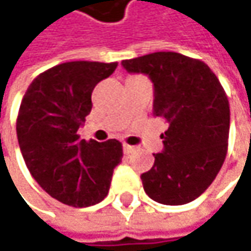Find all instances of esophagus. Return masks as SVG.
Returning a JSON list of instances; mask_svg holds the SVG:
<instances>
[{
    "label": "esophagus",
    "mask_w": 251,
    "mask_h": 251,
    "mask_svg": "<svg viewBox=\"0 0 251 251\" xmlns=\"http://www.w3.org/2000/svg\"><path fill=\"white\" fill-rule=\"evenodd\" d=\"M133 151H135V146H130V145H127V143H124V153L129 155V153H132Z\"/></svg>",
    "instance_id": "1"
}]
</instances>
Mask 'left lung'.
I'll return each instance as SVG.
<instances>
[{
	"label": "left lung",
	"mask_w": 251,
	"mask_h": 251,
	"mask_svg": "<svg viewBox=\"0 0 251 251\" xmlns=\"http://www.w3.org/2000/svg\"><path fill=\"white\" fill-rule=\"evenodd\" d=\"M127 72L146 74L155 86L153 115L169 127L162 153L140 179L157 203L179 206L212 184L227 153L230 108L222 83L203 61L177 52H153L122 61Z\"/></svg>",
	"instance_id": "1"
}]
</instances>
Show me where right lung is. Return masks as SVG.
<instances>
[{
  "label": "right lung",
  "mask_w": 251,
  "mask_h": 251,
  "mask_svg": "<svg viewBox=\"0 0 251 251\" xmlns=\"http://www.w3.org/2000/svg\"><path fill=\"white\" fill-rule=\"evenodd\" d=\"M118 62L72 61L39 74L28 86L17 118L25 165L37 183L58 201L88 207L106 198L122 143L79 140L78 129L92 109V91Z\"/></svg>",
  "instance_id": "1"
}]
</instances>
